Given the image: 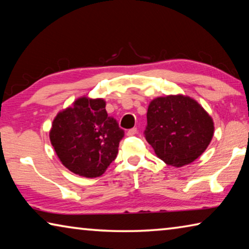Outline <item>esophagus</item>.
I'll return each instance as SVG.
<instances>
[{"label": "esophagus", "mask_w": 249, "mask_h": 249, "mask_svg": "<svg viewBox=\"0 0 249 249\" xmlns=\"http://www.w3.org/2000/svg\"><path fill=\"white\" fill-rule=\"evenodd\" d=\"M136 133H137V128L136 127H133V128L128 129L127 133H126V134H127V136H134V135L136 134Z\"/></svg>", "instance_id": "1"}]
</instances>
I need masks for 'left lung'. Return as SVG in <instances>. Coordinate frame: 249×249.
Returning a JSON list of instances; mask_svg holds the SVG:
<instances>
[{"instance_id":"obj_1","label":"left lung","mask_w":249,"mask_h":249,"mask_svg":"<svg viewBox=\"0 0 249 249\" xmlns=\"http://www.w3.org/2000/svg\"><path fill=\"white\" fill-rule=\"evenodd\" d=\"M213 133L212 117L191 98L168 95L149 104L145 138L167 165L195 161L208 148Z\"/></svg>"}]
</instances>
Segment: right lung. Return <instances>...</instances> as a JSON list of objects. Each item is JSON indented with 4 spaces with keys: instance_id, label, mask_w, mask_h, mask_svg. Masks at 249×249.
Here are the masks:
<instances>
[{
    "instance_id": "right-lung-1",
    "label": "right lung",
    "mask_w": 249,
    "mask_h": 249,
    "mask_svg": "<svg viewBox=\"0 0 249 249\" xmlns=\"http://www.w3.org/2000/svg\"><path fill=\"white\" fill-rule=\"evenodd\" d=\"M54 151L66 168L86 178L104 174L124 137L102 99L80 98L58 113L49 133Z\"/></svg>"
}]
</instances>
